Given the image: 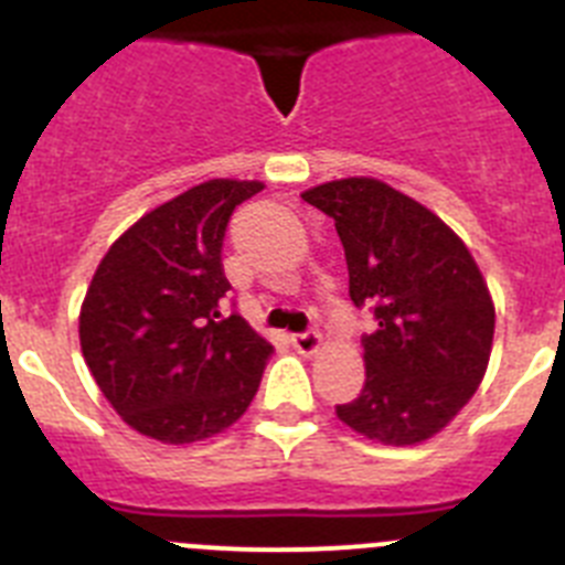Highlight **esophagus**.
I'll return each instance as SVG.
<instances>
[{
	"label": "esophagus",
	"instance_id": "34e87169",
	"mask_svg": "<svg viewBox=\"0 0 565 565\" xmlns=\"http://www.w3.org/2000/svg\"><path fill=\"white\" fill-rule=\"evenodd\" d=\"M291 344H294V348H297L299 353H306V356H311V353L319 351V333L317 331L291 333Z\"/></svg>",
	"mask_w": 565,
	"mask_h": 565
}]
</instances>
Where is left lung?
Wrapping results in <instances>:
<instances>
[{
    "instance_id": "8db88e82",
    "label": "left lung",
    "mask_w": 565,
    "mask_h": 565,
    "mask_svg": "<svg viewBox=\"0 0 565 565\" xmlns=\"http://www.w3.org/2000/svg\"><path fill=\"white\" fill-rule=\"evenodd\" d=\"M302 201L328 214L344 248L364 333V387L337 404L351 430L418 444L447 427L487 371L495 308L476 259L430 209L373 178L322 183Z\"/></svg>"
}]
</instances>
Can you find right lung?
<instances>
[{"mask_svg":"<svg viewBox=\"0 0 565 565\" xmlns=\"http://www.w3.org/2000/svg\"><path fill=\"white\" fill-rule=\"evenodd\" d=\"M257 181H209L115 239L84 297L78 337L115 413L149 438L192 444L248 411L271 344L223 313L221 252Z\"/></svg>","mask_w":565,"mask_h":565,"instance_id":"right-lung-1","label":"right lung"}]
</instances>
